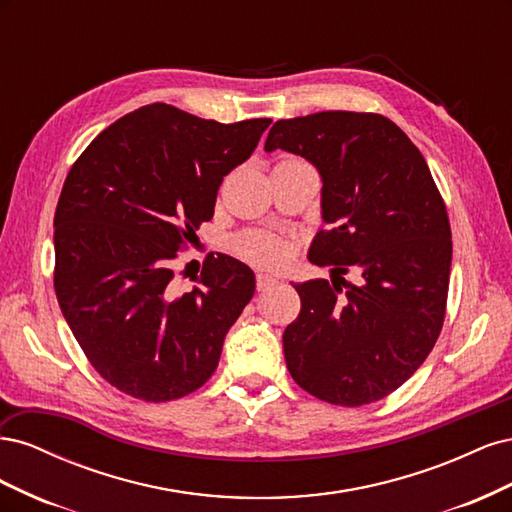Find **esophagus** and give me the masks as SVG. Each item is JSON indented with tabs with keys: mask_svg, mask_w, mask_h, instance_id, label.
Listing matches in <instances>:
<instances>
[{
	"mask_svg": "<svg viewBox=\"0 0 512 512\" xmlns=\"http://www.w3.org/2000/svg\"><path fill=\"white\" fill-rule=\"evenodd\" d=\"M275 284H277L275 277H271V275H267V273H258V275H256V288H258V292H267V290H271Z\"/></svg>",
	"mask_w": 512,
	"mask_h": 512,
	"instance_id": "obj_1",
	"label": "esophagus"
}]
</instances>
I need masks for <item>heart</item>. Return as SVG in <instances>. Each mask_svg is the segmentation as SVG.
<instances>
[{
    "label": "heart",
    "instance_id": "b5f03b06",
    "mask_svg": "<svg viewBox=\"0 0 512 512\" xmlns=\"http://www.w3.org/2000/svg\"><path fill=\"white\" fill-rule=\"evenodd\" d=\"M237 252L247 258L256 262V265H275V262H280L284 258L286 247L284 243L267 235V232H245L237 239Z\"/></svg>",
    "mask_w": 512,
    "mask_h": 512
}]
</instances>
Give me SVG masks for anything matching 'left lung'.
Masks as SVG:
<instances>
[{"label": "left lung", "mask_w": 512, "mask_h": 512, "mask_svg": "<svg viewBox=\"0 0 512 512\" xmlns=\"http://www.w3.org/2000/svg\"><path fill=\"white\" fill-rule=\"evenodd\" d=\"M275 149L318 168L331 226L309 260L333 267V280L294 286L301 312L284 331L288 371L329 404H371L423 365L442 331L453 256L442 194L423 153L378 113L280 119L265 143Z\"/></svg>", "instance_id": "1"}]
</instances>
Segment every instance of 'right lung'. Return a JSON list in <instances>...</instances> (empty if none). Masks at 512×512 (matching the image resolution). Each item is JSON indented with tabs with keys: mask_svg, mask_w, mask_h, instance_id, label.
<instances>
[{
	"mask_svg": "<svg viewBox=\"0 0 512 512\" xmlns=\"http://www.w3.org/2000/svg\"><path fill=\"white\" fill-rule=\"evenodd\" d=\"M269 123H220L156 102L117 119L72 164L55 211V294L87 361L121 393L173 401L218 367L254 273L211 254L196 286L179 292L173 260Z\"/></svg>",
	"mask_w": 512,
	"mask_h": 512,
	"instance_id": "right-lung-1",
	"label": "right lung"
}]
</instances>
